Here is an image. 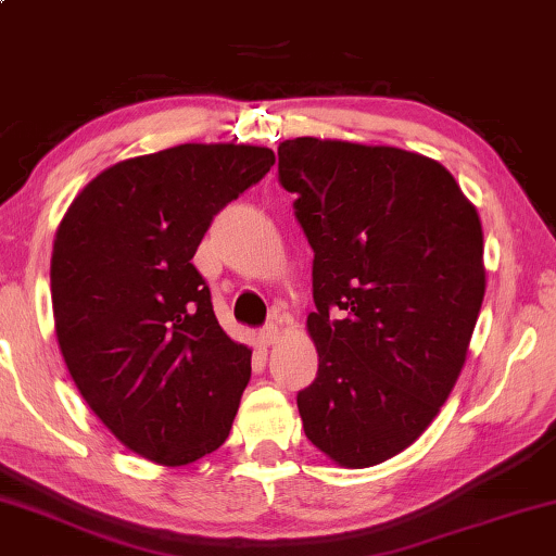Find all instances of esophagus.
Segmentation results:
<instances>
[{
	"instance_id": "1",
	"label": "esophagus",
	"mask_w": 556,
	"mask_h": 556,
	"mask_svg": "<svg viewBox=\"0 0 556 556\" xmlns=\"http://www.w3.org/2000/svg\"><path fill=\"white\" fill-rule=\"evenodd\" d=\"M278 334H280V330H278V325H273V323H268V325H263L261 327V332H258V340H261V344H273L278 340Z\"/></svg>"
}]
</instances>
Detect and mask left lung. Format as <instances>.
<instances>
[{
    "label": "left lung",
    "mask_w": 556,
    "mask_h": 556,
    "mask_svg": "<svg viewBox=\"0 0 556 556\" xmlns=\"http://www.w3.org/2000/svg\"><path fill=\"white\" fill-rule=\"evenodd\" d=\"M278 181L315 253L305 435L344 468L377 466L426 431L466 362L485 295L478 212L448 169L399 148L286 140Z\"/></svg>",
    "instance_id": "left-lung-1"
}]
</instances>
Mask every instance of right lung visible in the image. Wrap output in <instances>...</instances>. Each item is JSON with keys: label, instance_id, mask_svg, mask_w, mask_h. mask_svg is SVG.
Masks as SVG:
<instances>
[{"label": "right lung", "instance_id": "1", "mask_svg": "<svg viewBox=\"0 0 556 556\" xmlns=\"http://www.w3.org/2000/svg\"><path fill=\"white\" fill-rule=\"evenodd\" d=\"M253 144H177L90 181L53 241L56 338L93 414L142 458L187 466L229 439L251 350L192 263L222 208L268 175Z\"/></svg>", "mask_w": 556, "mask_h": 556}]
</instances>
